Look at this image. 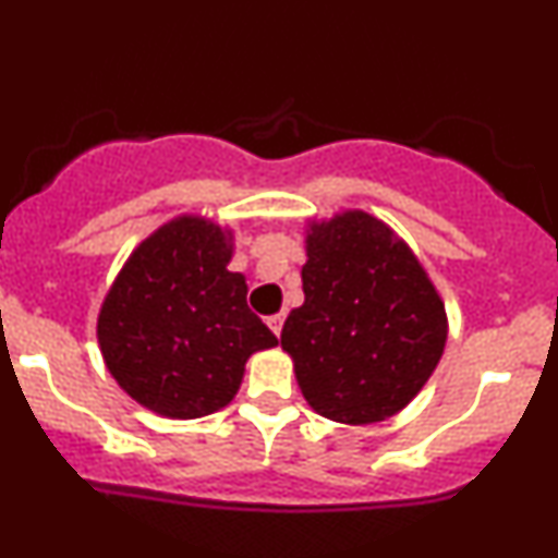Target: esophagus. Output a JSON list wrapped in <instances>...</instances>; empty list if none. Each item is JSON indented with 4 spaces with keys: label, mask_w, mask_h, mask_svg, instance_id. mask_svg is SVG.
Listing matches in <instances>:
<instances>
[{
    "label": "esophagus",
    "mask_w": 558,
    "mask_h": 558,
    "mask_svg": "<svg viewBox=\"0 0 558 558\" xmlns=\"http://www.w3.org/2000/svg\"><path fill=\"white\" fill-rule=\"evenodd\" d=\"M283 320H286V315H283V313H278V315H269V318H267V326L272 328V333H275V337H280V331H283Z\"/></svg>",
    "instance_id": "34e87169"
}]
</instances>
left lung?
I'll list each match as a JSON object with an SVG mask.
<instances>
[{
  "label": "left lung",
  "instance_id": "8db88e82",
  "mask_svg": "<svg viewBox=\"0 0 558 558\" xmlns=\"http://www.w3.org/2000/svg\"><path fill=\"white\" fill-rule=\"evenodd\" d=\"M304 304L280 344L310 407L368 425L401 412L447 344V313L417 256L390 227L344 210L310 227Z\"/></svg>",
  "mask_w": 558,
  "mask_h": 558
}]
</instances>
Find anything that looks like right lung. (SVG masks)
I'll use <instances>...</instances> for the list:
<instances>
[{
  "mask_svg": "<svg viewBox=\"0 0 558 558\" xmlns=\"http://www.w3.org/2000/svg\"><path fill=\"white\" fill-rule=\"evenodd\" d=\"M232 234L179 216L146 238L98 315V344L117 385L141 407L195 420L232 401L245 361L278 337L248 310L230 272Z\"/></svg>",
  "mask_w": 558,
  "mask_h": 558,
  "instance_id": "obj_1",
  "label": "right lung"
}]
</instances>
